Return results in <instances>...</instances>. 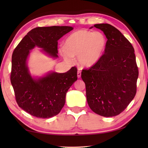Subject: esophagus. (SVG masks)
<instances>
[{
  "instance_id": "1",
  "label": "esophagus",
  "mask_w": 148,
  "mask_h": 148,
  "mask_svg": "<svg viewBox=\"0 0 148 148\" xmlns=\"http://www.w3.org/2000/svg\"><path fill=\"white\" fill-rule=\"evenodd\" d=\"M77 74V77H78V78L81 77V71H80V69H78Z\"/></svg>"
}]
</instances>
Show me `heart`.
<instances>
[{
	"instance_id": "1",
	"label": "heart",
	"mask_w": 148,
	"mask_h": 148,
	"mask_svg": "<svg viewBox=\"0 0 148 148\" xmlns=\"http://www.w3.org/2000/svg\"><path fill=\"white\" fill-rule=\"evenodd\" d=\"M106 46L107 39L103 33L81 29L67 37L60 51L67 62H71L73 57L77 56L81 66L90 67L102 58Z\"/></svg>"
}]
</instances>
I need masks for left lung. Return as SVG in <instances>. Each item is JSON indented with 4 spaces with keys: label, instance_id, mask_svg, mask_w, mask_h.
Listing matches in <instances>:
<instances>
[{
    "label": "left lung",
    "instance_id": "1",
    "mask_svg": "<svg viewBox=\"0 0 148 148\" xmlns=\"http://www.w3.org/2000/svg\"><path fill=\"white\" fill-rule=\"evenodd\" d=\"M94 27L104 33L106 48L98 62L82 71L81 78L90 109L99 115L112 117L123 111L134 98L139 71L134 49L126 37L111 25Z\"/></svg>",
    "mask_w": 148,
    "mask_h": 148
}]
</instances>
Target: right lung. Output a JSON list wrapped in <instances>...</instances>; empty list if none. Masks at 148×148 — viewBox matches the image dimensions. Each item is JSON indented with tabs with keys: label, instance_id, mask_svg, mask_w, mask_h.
I'll return each mask as SVG.
<instances>
[{
	"label": "right lung",
	"instance_id": "right-lung-1",
	"mask_svg": "<svg viewBox=\"0 0 148 148\" xmlns=\"http://www.w3.org/2000/svg\"><path fill=\"white\" fill-rule=\"evenodd\" d=\"M73 30L69 26L37 27L31 30L16 47L12 55L11 83L18 105L37 118H49L60 112L68 90L77 79V69L65 73L49 72L32 77L27 65L31 50L35 47L53 58H57L58 40Z\"/></svg>",
	"mask_w": 148,
	"mask_h": 148
}]
</instances>
